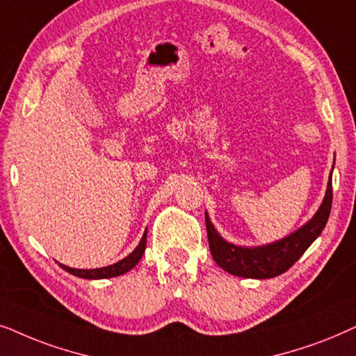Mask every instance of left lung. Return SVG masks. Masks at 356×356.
I'll return each mask as SVG.
<instances>
[{
  "instance_id": "left-lung-1",
  "label": "left lung",
  "mask_w": 356,
  "mask_h": 356,
  "mask_svg": "<svg viewBox=\"0 0 356 356\" xmlns=\"http://www.w3.org/2000/svg\"><path fill=\"white\" fill-rule=\"evenodd\" d=\"M330 208H332V172L327 184L324 202L311 221H307L305 226L285 239L250 249L226 243L216 233L215 226L211 225L210 218L205 213L208 244H210L213 260L226 272L244 278H272L282 275L306 252V249L322 233L329 220Z\"/></svg>"
}]
</instances>
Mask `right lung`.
<instances>
[{"label":"right lung","instance_id":"add662e5","mask_svg":"<svg viewBox=\"0 0 356 356\" xmlns=\"http://www.w3.org/2000/svg\"><path fill=\"white\" fill-rule=\"evenodd\" d=\"M145 249H146V231L143 234V238H141L138 248H136L134 252L130 255H127L125 259H122L120 262L113 264V265H108V267H104V268H92V270H81V268H71V267H66V265L60 264V267L66 270V272L74 275V277H79V278H88V280H99V278H112V277H118V275H123L127 273L129 270H131L135 267L136 264L140 262L141 255L145 254Z\"/></svg>","mask_w":356,"mask_h":356}]
</instances>
